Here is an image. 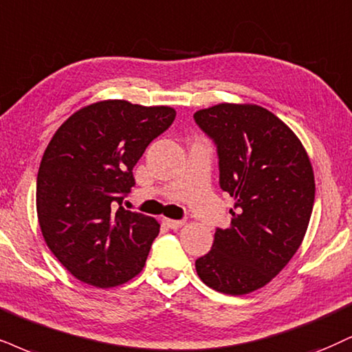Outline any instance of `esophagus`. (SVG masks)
<instances>
[{
  "instance_id": "34e87169",
  "label": "esophagus",
  "mask_w": 352,
  "mask_h": 352,
  "mask_svg": "<svg viewBox=\"0 0 352 352\" xmlns=\"http://www.w3.org/2000/svg\"><path fill=\"white\" fill-rule=\"evenodd\" d=\"M163 223L166 225L168 228L177 230V228L183 227V225H184V220H173V219H166V217H164V219H163Z\"/></svg>"
}]
</instances>
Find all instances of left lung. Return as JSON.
I'll return each instance as SVG.
<instances>
[{"instance_id":"1","label":"left lung","mask_w":352,"mask_h":352,"mask_svg":"<svg viewBox=\"0 0 352 352\" xmlns=\"http://www.w3.org/2000/svg\"><path fill=\"white\" fill-rule=\"evenodd\" d=\"M194 120L217 146L220 188L235 199L230 227L215 230L196 271L217 292L245 296L297 253L314 210V169L296 133L264 107L219 104Z\"/></svg>"}]
</instances>
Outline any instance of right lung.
I'll list each match as a JSON object with an SVG mask.
<instances>
[{
  "instance_id": "1",
  "label": "right lung",
  "mask_w": 352,
  "mask_h": 352,
  "mask_svg": "<svg viewBox=\"0 0 352 352\" xmlns=\"http://www.w3.org/2000/svg\"><path fill=\"white\" fill-rule=\"evenodd\" d=\"M176 111L102 101L75 112L55 132L37 175L43 240L78 280L116 287L137 276L160 223L125 210L132 169Z\"/></svg>"
}]
</instances>
